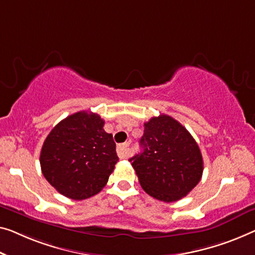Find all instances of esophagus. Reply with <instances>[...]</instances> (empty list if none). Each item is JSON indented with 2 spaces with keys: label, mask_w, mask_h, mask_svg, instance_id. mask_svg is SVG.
<instances>
[{
  "label": "esophagus",
  "mask_w": 255,
  "mask_h": 255,
  "mask_svg": "<svg viewBox=\"0 0 255 255\" xmlns=\"http://www.w3.org/2000/svg\"><path fill=\"white\" fill-rule=\"evenodd\" d=\"M118 155H119L120 159H126L129 154V149H128V143H125L123 145H119L117 149Z\"/></svg>",
  "instance_id": "obj_1"
}]
</instances>
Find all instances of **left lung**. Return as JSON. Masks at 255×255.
<instances>
[{
	"label": "left lung",
	"mask_w": 255,
	"mask_h": 255,
	"mask_svg": "<svg viewBox=\"0 0 255 255\" xmlns=\"http://www.w3.org/2000/svg\"><path fill=\"white\" fill-rule=\"evenodd\" d=\"M139 145L142 152L129 161L147 195L172 203L199 183L204 161L198 144L172 117L160 115L144 124Z\"/></svg>",
	"instance_id": "1"
}]
</instances>
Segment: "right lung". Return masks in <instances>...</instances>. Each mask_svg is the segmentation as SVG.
I'll list each match as a JSON object with an SVG mask.
<instances>
[{
    "mask_svg": "<svg viewBox=\"0 0 255 255\" xmlns=\"http://www.w3.org/2000/svg\"><path fill=\"white\" fill-rule=\"evenodd\" d=\"M104 124L96 113L80 111L57 124L44 140L41 170L67 198L82 200L97 195L119 160Z\"/></svg>",
    "mask_w": 255,
    "mask_h": 255,
    "instance_id": "1",
    "label": "right lung"
}]
</instances>
